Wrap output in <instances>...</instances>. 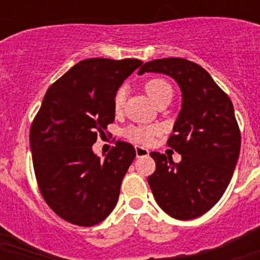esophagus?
Masks as SVG:
<instances>
[{
  "label": "esophagus",
  "mask_w": 260,
  "mask_h": 260,
  "mask_svg": "<svg viewBox=\"0 0 260 260\" xmlns=\"http://www.w3.org/2000/svg\"><path fill=\"white\" fill-rule=\"evenodd\" d=\"M135 153H137V157H144V156L150 155V151L144 148V147L137 146L135 147Z\"/></svg>",
  "instance_id": "34e87169"
}]
</instances>
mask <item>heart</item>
<instances>
[{"label": "heart", "mask_w": 260, "mask_h": 260, "mask_svg": "<svg viewBox=\"0 0 260 260\" xmlns=\"http://www.w3.org/2000/svg\"><path fill=\"white\" fill-rule=\"evenodd\" d=\"M147 95L156 102L158 98L167 92H172V87L164 79H150L144 84ZM125 88H119L114 96V109L119 110L125 103ZM158 128L156 126H132L126 130V137L137 143L148 144L153 141V137L157 134Z\"/></svg>", "instance_id": "1"}]
</instances>
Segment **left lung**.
<instances>
[{"label":"left lung","instance_id":"left-lung-1","mask_svg":"<svg viewBox=\"0 0 260 260\" xmlns=\"http://www.w3.org/2000/svg\"><path fill=\"white\" fill-rule=\"evenodd\" d=\"M144 73L173 78L182 93L174 134L168 139L182 160L151 152L156 171L148 185L164 212L178 220L195 219L220 201L237 165L241 134L233 104L207 71L187 59H153L138 75Z\"/></svg>","mask_w":260,"mask_h":260}]
</instances>
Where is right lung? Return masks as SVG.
Segmentation results:
<instances>
[{"mask_svg":"<svg viewBox=\"0 0 260 260\" xmlns=\"http://www.w3.org/2000/svg\"><path fill=\"white\" fill-rule=\"evenodd\" d=\"M143 62L88 58L49 87L29 132L41 195L59 217L79 226L102 222L116 207L135 148L117 142L104 160L92 150L114 121V96Z\"/></svg>","mask_w":260,"mask_h":260,"instance_id":"right-lung-1","label":"right lung"}]
</instances>
